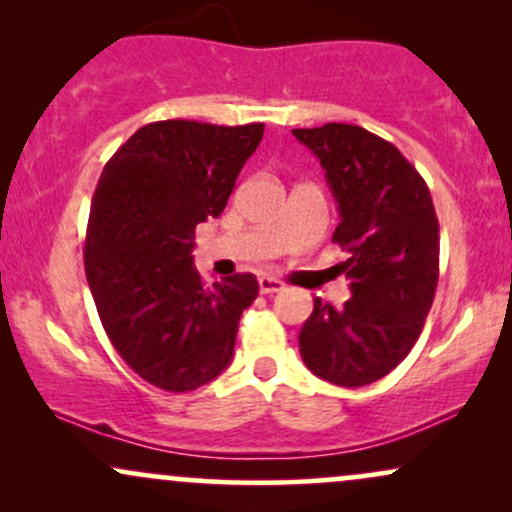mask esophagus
I'll return each mask as SVG.
<instances>
[{
    "instance_id": "1",
    "label": "esophagus",
    "mask_w": 512,
    "mask_h": 512,
    "mask_svg": "<svg viewBox=\"0 0 512 512\" xmlns=\"http://www.w3.org/2000/svg\"><path fill=\"white\" fill-rule=\"evenodd\" d=\"M281 289H284V284H281L279 279H274V276H260V291L262 293H279Z\"/></svg>"
}]
</instances>
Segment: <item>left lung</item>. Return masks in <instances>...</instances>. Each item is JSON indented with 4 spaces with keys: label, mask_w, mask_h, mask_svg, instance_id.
Wrapping results in <instances>:
<instances>
[{
    "label": "left lung",
    "mask_w": 512,
    "mask_h": 512,
    "mask_svg": "<svg viewBox=\"0 0 512 512\" xmlns=\"http://www.w3.org/2000/svg\"><path fill=\"white\" fill-rule=\"evenodd\" d=\"M320 158L339 207L332 243L351 298L332 308L315 298L298 344L317 378L363 387L385 378L416 344L438 286L440 226L431 192L411 163L378 134L327 122L293 129Z\"/></svg>",
    "instance_id": "1"
}]
</instances>
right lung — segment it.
<instances>
[{
  "label": "right lung",
  "instance_id": "right-lung-1",
  "mask_svg": "<svg viewBox=\"0 0 512 512\" xmlns=\"http://www.w3.org/2000/svg\"><path fill=\"white\" fill-rule=\"evenodd\" d=\"M264 125L151 122L105 163L86 228L84 267L103 330L146 383L190 392L228 368L260 284L214 289L192 264L197 223L219 216Z\"/></svg>",
  "mask_w": 512,
  "mask_h": 512
}]
</instances>
